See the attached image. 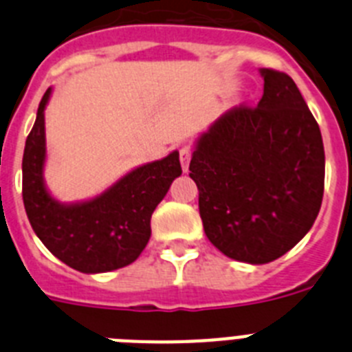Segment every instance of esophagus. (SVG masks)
Returning a JSON list of instances; mask_svg holds the SVG:
<instances>
[{
    "mask_svg": "<svg viewBox=\"0 0 352 352\" xmlns=\"http://www.w3.org/2000/svg\"><path fill=\"white\" fill-rule=\"evenodd\" d=\"M190 158H192V148L190 146H183L179 149V160H182V167H183V173L188 170V166H190Z\"/></svg>",
    "mask_w": 352,
    "mask_h": 352,
    "instance_id": "esophagus-1",
    "label": "esophagus"
}]
</instances>
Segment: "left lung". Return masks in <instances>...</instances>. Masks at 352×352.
<instances>
[{
    "mask_svg": "<svg viewBox=\"0 0 352 352\" xmlns=\"http://www.w3.org/2000/svg\"><path fill=\"white\" fill-rule=\"evenodd\" d=\"M259 72V104L239 105L211 123L190 160L208 239L248 264L291 250L316 222L324 192L317 121L287 74Z\"/></svg>",
    "mask_w": 352,
    "mask_h": 352,
    "instance_id": "8db88e82",
    "label": "left lung"
}]
</instances>
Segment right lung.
Instances as JSON below:
<instances>
[{"label":"right lung","mask_w":352,"mask_h":352,"mask_svg":"<svg viewBox=\"0 0 352 352\" xmlns=\"http://www.w3.org/2000/svg\"><path fill=\"white\" fill-rule=\"evenodd\" d=\"M51 93L49 88L42 96L24 146L23 201L31 227L52 256L77 272L105 273L129 266L148 245L155 208L182 174L179 153L135 167L88 201L60 203L43 178L45 107Z\"/></svg>","instance_id":"obj_1"}]
</instances>
